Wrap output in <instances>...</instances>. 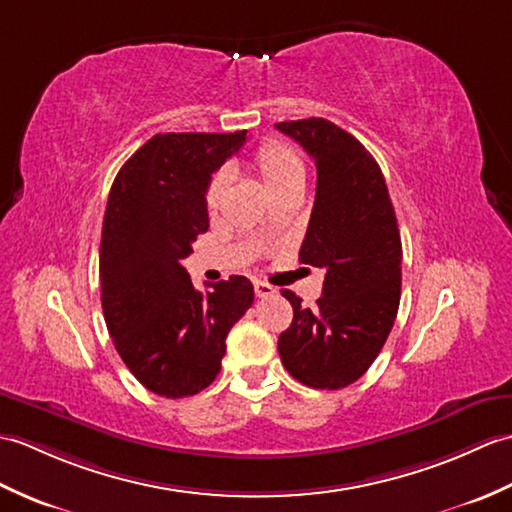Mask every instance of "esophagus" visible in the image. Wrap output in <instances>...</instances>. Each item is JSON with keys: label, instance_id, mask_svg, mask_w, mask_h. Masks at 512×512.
I'll return each mask as SVG.
<instances>
[{"label": "esophagus", "instance_id": "1", "mask_svg": "<svg viewBox=\"0 0 512 512\" xmlns=\"http://www.w3.org/2000/svg\"><path fill=\"white\" fill-rule=\"evenodd\" d=\"M253 285H255V294L259 296V299H268V296H272V294L277 292V290L272 288V285L266 283V281H255Z\"/></svg>", "mask_w": 512, "mask_h": 512}]
</instances>
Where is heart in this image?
Returning a JSON list of instances; mask_svg holds the SVG:
<instances>
[{
  "label": "heart",
  "mask_w": 512,
  "mask_h": 512,
  "mask_svg": "<svg viewBox=\"0 0 512 512\" xmlns=\"http://www.w3.org/2000/svg\"><path fill=\"white\" fill-rule=\"evenodd\" d=\"M251 165L272 198H277L285 192H292V189H303L305 165L299 154H296L288 144H283V141H275V139L264 141V144L255 150ZM227 187H229L227 172H216L211 176V181L207 185V194H205L209 211H216L222 205Z\"/></svg>",
  "instance_id": "b5f03b06"
}]
</instances>
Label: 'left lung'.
Here are the masks:
<instances>
[{
	"instance_id": "obj_1",
	"label": "left lung",
	"mask_w": 512,
	"mask_h": 512,
	"mask_svg": "<svg viewBox=\"0 0 512 512\" xmlns=\"http://www.w3.org/2000/svg\"><path fill=\"white\" fill-rule=\"evenodd\" d=\"M316 163V200L299 253L323 268V296L303 307L290 290L292 325L279 336L294 379L338 390L360 379L382 351L401 296V237L384 174L358 139L323 117L275 124Z\"/></svg>"
}]
</instances>
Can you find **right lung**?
I'll return each mask as SVG.
<instances>
[{
    "instance_id": "add662e5",
    "label": "right lung",
    "mask_w": 512,
    "mask_h": 512,
    "mask_svg": "<svg viewBox=\"0 0 512 512\" xmlns=\"http://www.w3.org/2000/svg\"><path fill=\"white\" fill-rule=\"evenodd\" d=\"M237 133L154 135L117 172L100 244L102 310L128 371L154 395L205 390L231 327L253 305V283L233 275L194 288L181 259L209 229L211 174L242 148Z\"/></svg>"
}]
</instances>
